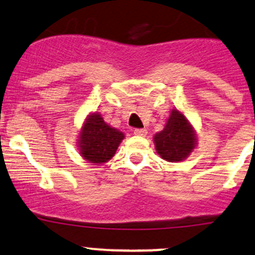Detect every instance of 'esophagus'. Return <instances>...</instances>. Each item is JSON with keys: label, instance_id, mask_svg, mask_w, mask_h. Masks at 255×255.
<instances>
[{"label": "esophagus", "instance_id": "esophagus-1", "mask_svg": "<svg viewBox=\"0 0 255 255\" xmlns=\"http://www.w3.org/2000/svg\"><path fill=\"white\" fill-rule=\"evenodd\" d=\"M133 133H135L136 136H146L147 130L146 128H135V130H133Z\"/></svg>", "mask_w": 255, "mask_h": 255}]
</instances>
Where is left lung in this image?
Wrapping results in <instances>:
<instances>
[{
    "label": "left lung",
    "instance_id": "8db88e82",
    "mask_svg": "<svg viewBox=\"0 0 255 255\" xmlns=\"http://www.w3.org/2000/svg\"><path fill=\"white\" fill-rule=\"evenodd\" d=\"M154 147L168 162L184 161L196 147V132L182 112L172 109L164 128L153 136Z\"/></svg>",
    "mask_w": 255,
    "mask_h": 255
}]
</instances>
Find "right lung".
<instances>
[{
  "label": "right lung",
  "instance_id": "1",
  "mask_svg": "<svg viewBox=\"0 0 255 255\" xmlns=\"http://www.w3.org/2000/svg\"><path fill=\"white\" fill-rule=\"evenodd\" d=\"M124 137L122 131L107 124L102 115L96 112L86 118L81 128L77 146L81 156L86 161L99 166L114 157Z\"/></svg>",
  "mask_w": 255,
  "mask_h": 255
}]
</instances>
